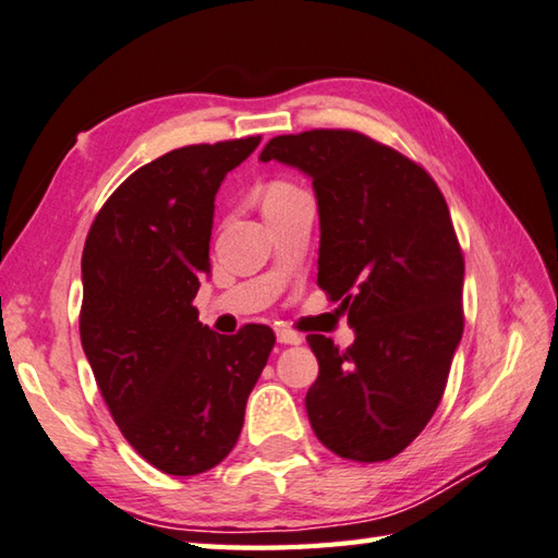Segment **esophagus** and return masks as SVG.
<instances>
[{"label": "esophagus", "instance_id": "1", "mask_svg": "<svg viewBox=\"0 0 558 558\" xmlns=\"http://www.w3.org/2000/svg\"><path fill=\"white\" fill-rule=\"evenodd\" d=\"M276 339H278V343H282V347H298V343H302L300 333L290 331V329H278Z\"/></svg>", "mask_w": 558, "mask_h": 558}]
</instances>
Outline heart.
Returning <instances> with one entry per match:
<instances>
[{
	"label": "heart",
	"mask_w": 558,
	"mask_h": 558,
	"mask_svg": "<svg viewBox=\"0 0 558 558\" xmlns=\"http://www.w3.org/2000/svg\"><path fill=\"white\" fill-rule=\"evenodd\" d=\"M288 190H292L290 185H282V182H278V185H270L268 190H266V197H272V195H282V192H288ZM263 197V199H266Z\"/></svg>",
	"instance_id": "obj_1"
}]
</instances>
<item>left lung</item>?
Returning <instances> with one entry per match:
<instances>
[{
  "instance_id": "1",
  "label": "left lung",
  "mask_w": 558,
  "mask_h": 558,
  "mask_svg": "<svg viewBox=\"0 0 558 558\" xmlns=\"http://www.w3.org/2000/svg\"><path fill=\"white\" fill-rule=\"evenodd\" d=\"M260 160L312 180L319 211L317 286L349 312L347 351L307 343L319 376L305 408L341 459L388 461L427 427L463 333V256L427 170L359 131L270 138Z\"/></svg>"
}]
</instances>
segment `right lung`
Returning a JSON list of instances; mask_svg holds the SVG:
<instances>
[{
    "instance_id": "obj_1",
    "label": "right lung",
    "mask_w": 558,
    "mask_h": 558,
    "mask_svg": "<svg viewBox=\"0 0 558 558\" xmlns=\"http://www.w3.org/2000/svg\"><path fill=\"white\" fill-rule=\"evenodd\" d=\"M260 136L175 148L131 173L89 229L80 341L126 441L168 475L225 461L270 356V327L211 331L192 305L209 276L215 197Z\"/></svg>"
}]
</instances>
